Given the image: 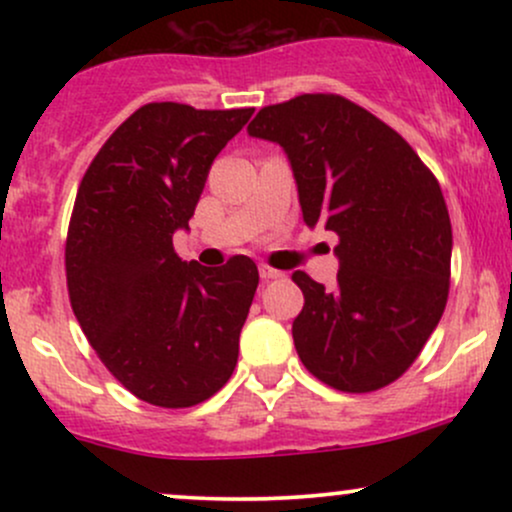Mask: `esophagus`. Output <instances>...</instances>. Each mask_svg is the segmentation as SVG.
Here are the masks:
<instances>
[{"label": "esophagus", "instance_id": "esophagus-1", "mask_svg": "<svg viewBox=\"0 0 512 512\" xmlns=\"http://www.w3.org/2000/svg\"><path fill=\"white\" fill-rule=\"evenodd\" d=\"M260 276H262L264 281H269V279H281V276H284V272H279V269H272V267H267V264H262Z\"/></svg>", "mask_w": 512, "mask_h": 512}]
</instances>
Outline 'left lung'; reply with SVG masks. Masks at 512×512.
<instances>
[{
  "label": "left lung",
  "instance_id": "1",
  "mask_svg": "<svg viewBox=\"0 0 512 512\" xmlns=\"http://www.w3.org/2000/svg\"><path fill=\"white\" fill-rule=\"evenodd\" d=\"M250 137L289 156L305 226L339 236L337 286L305 272L293 344L342 392L395 383L438 327L450 291L452 226L436 175L392 127L337 93L262 108Z\"/></svg>",
  "mask_w": 512,
  "mask_h": 512
}]
</instances>
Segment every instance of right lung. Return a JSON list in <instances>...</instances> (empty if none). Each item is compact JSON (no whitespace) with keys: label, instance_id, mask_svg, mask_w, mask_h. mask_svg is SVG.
Returning <instances> with one entry per match:
<instances>
[{"label":"right lung","instance_id":"right-lung-1","mask_svg":"<svg viewBox=\"0 0 512 512\" xmlns=\"http://www.w3.org/2000/svg\"><path fill=\"white\" fill-rule=\"evenodd\" d=\"M255 108L146 103L84 173L64 267L72 310L105 368L142 402L195 407L221 390L260 274L245 255L207 269L182 262L209 168Z\"/></svg>","mask_w":512,"mask_h":512}]
</instances>
